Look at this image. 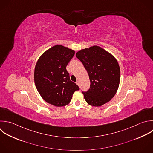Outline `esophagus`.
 <instances>
[{"label":"esophagus","instance_id":"esophagus-1","mask_svg":"<svg viewBox=\"0 0 153 153\" xmlns=\"http://www.w3.org/2000/svg\"><path fill=\"white\" fill-rule=\"evenodd\" d=\"M76 84H77V85H78V86H79V81H76Z\"/></svg>","mask_w":153,"mask_h":153}]
</instances>
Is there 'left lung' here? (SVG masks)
Listing matches in <instances>:
<instances>
[{"instance_id": "8db88e82", "label": "left lung", "mask_w": 153, "mask_h": 153, "mask_svg": "<svg viewBox=\"0 0 153 153\" xmlns=\"http://www.w3.org/2000/svg\"><path fill=\"white\" fill-rule=\"evenodd\" d=\"M76 56L87 70L91 82L89 90L82 92L86 102L100 106L110 101L117 91L120 80V69L116 59L97 45L79 50Z\"/></svg>"}]
</instances>
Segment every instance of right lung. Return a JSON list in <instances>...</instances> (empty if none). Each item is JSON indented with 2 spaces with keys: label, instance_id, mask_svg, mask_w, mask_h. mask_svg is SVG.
<instances>
[{
  "label": "right lung",
  "instance_id": "right-lung-1",
  "mask_svg": "<svg viewBox=\"0 0 153 153\" xmlns=\"http://www.w3.org/2000/svg\"><path fill=\"white\" fill-rule=\"evenodd\" d=\"M75 51L62 45H54L39 58L35 68L34 80L42 98L57 107L69 104L78 86L70 80L66 66Z\"/></svg>",
  "mask_w": 153,
  "mask_h": 153
}]
</instances>
